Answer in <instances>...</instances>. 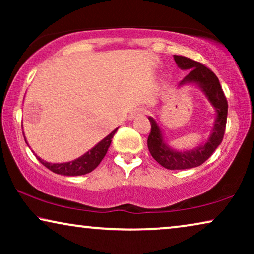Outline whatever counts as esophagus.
<instances>
[{
  "label": "esophagus",
  "mask_w": 254,
  "mask_h": 254,
  "mask_svg": "<svg viewBox=\"0 0 254 254\" xmlns=\"http://www.w3.org/2000/svg\"><path fill=\"white\" fill-rule=\"evenodd\" d=\"M144 113H145L144 109H137L129 114V118L130 119H134V118H136L137 116H141V114H144Z\"/></svg>",
  "instance_id": "esophagus-1"
}]
</instances>
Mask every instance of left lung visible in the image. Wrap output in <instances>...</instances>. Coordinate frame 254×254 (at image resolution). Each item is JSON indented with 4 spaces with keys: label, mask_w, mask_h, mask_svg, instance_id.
<instances>
[{
    "label": "left lung",
    "mask_w": 254,
    "mask_h": 254,
    "mask_svg": "<svg viewBox=\"0 0 254 254\" xmlns=\"http://www.w3.org/2000/svg\"><path fill=\"white\" fill-rule=\"evenodd\" d=\"M175 61L180 69L189 70V74L179 83V85L193 83L199 85L211 105L216 110V120L209 138L203 145L186 151H177L170 148L163 138L161 128L154 118L149 117L151 130L148 136V149L156 162L169 170H185L196 168L203 164L213 155L223 140L228 117V102L217 76L200 62L192 59L175 55Z\"/></svg>",
    "instance_id": "8db88e82"
}]
</instances>
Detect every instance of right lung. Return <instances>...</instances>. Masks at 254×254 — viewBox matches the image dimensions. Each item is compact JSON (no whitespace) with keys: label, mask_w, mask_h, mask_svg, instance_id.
Masks as SVG:
<instances>
[{"label":"right lung","mask_w":254,"mask_h":254,"mask_svg":"<svg viewBox=\"0 0 254 254\" xmlns=\"http://www.w3.org/2000/svg\"><path fill=\"white\" fill-rule=\"evenodd\" d=\"M118 130L114 129L112 133L107 135L105 138H103L99 143H97L92 149H90L88 152H85L84 155H82L81 157L74 159L71 162L67 163H48L40 157L37 158L39 159L41 164L46 166L48 170H51L52 172L58 173V175H64V176H82L86 175V173L91 172L95 170L97 166L99 165V163L102 162V159L105 157L109 147L112 142L113 135L116 134ZM25 138V136H24Z\"/></svg>","instance_id":"right-lung-1"}]
</instances>
